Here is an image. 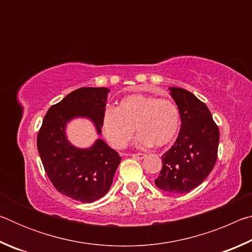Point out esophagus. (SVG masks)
I'll return each instance as SVG.
<instances>
[{
    "mask_svg": "<svg viewBox=\"0 0 252 252\" xmlns=\"http://www.w3.org/2000/svg\"><path fill=\"white\" fill-rule=\"evenodd\" d=\"M132 158H134V159H138V160H142L146 158V155H144V153H134V155H132Z\"/></svg>",
    "mask_w": 252,
    "mask_h": 252,
    "instance_id": "esophagus-1",
    "label": "esophagus"
}]
</instances>
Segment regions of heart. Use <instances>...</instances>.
<instances>
[{"label":"heart","mask_w":252,"mask_h":252,"mask_svg":"<svg viewBox=\"0 0 252 252\" xmlns=\"http://www.w3.org/2000/svg\"><path fill=\"white\" fill-rule=\"evenodd\" d=\"M179 126L180 114L172 101L141 93L125 96L116 110H105L102 117L103 134L117 149L129 143L134 127L139 132L135 139L138 147H164L176 138Z\"/></svg>","instance_id":"1"}]
</instances>
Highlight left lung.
Listing matches in <instances>:
<instances>
[{
    "label": "left lung",
    "instance_id": "obj_1",
    "mask_svg": "<svg viewBox=\"0 0 252 252\" xmlns=\"http://www.w3.org/2000/svg\"><path fill=\"white\" fill-rule=\"evenodd\" d=\"M181 119L180 132L161 157L162 169L155 183L170 193H187L201 185L215 167L219 129L208 106L182 88H169Z\"/></svg>",
    "mask_w": 252,
    "mask_h": 252
}]
</instances>
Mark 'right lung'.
<instances>
[{"label": "right lung", "mask_w": 252, "mask_h": 252, "mask_svg": "<svg viewBox=\"0 0 252 252\" xmlns=\"http://www.w3.org/2000/svg\"><path fill=\"white\" fill-rule=\"evenodd\" d=\"M110 90L80 88L51 106L37 134V151L46 174L55 189L80 202L91 203L105 195L121 157L102 139L89 148H78L66 135L73 119L90 120L102 133V117Z\"/></svg>", "instance_id": "obj_1"}]
</instances>
